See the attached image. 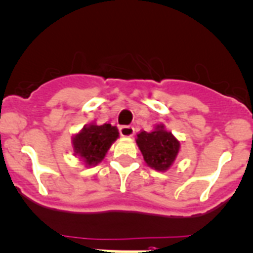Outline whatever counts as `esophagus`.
<instances>
[{"instance_id": "34e87169", "label": "esophagus", "mask_w": 253, "mask_h": 253, "mask_svg": "<svg viewBox=\"0 0 253 253\" xmlns=\"http://www.w3.org/2000/svg\"><path fill=\"white\" fill-rule=\"evenodd\" d=\"M133 132H135V129L132 126H122L120 128V133L124 137H131V136H133Z\"/></svg>"}]
</instances>
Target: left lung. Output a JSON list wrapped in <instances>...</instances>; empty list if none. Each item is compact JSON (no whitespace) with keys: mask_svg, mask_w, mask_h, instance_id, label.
Here are the masks:
<instances>
[{"mask_svg":"<svg viewBox=\"0 0 253 253\" xmlns=\"http://www.w3.org/2000/svg\"><path fill=\"white\" fill-rule=\"evenodd\" d=\"M136 143L147 166L158 171L169 170L180 150V141L163 124L156 125L150 132H138Z\"/></svg>","mask_w":253,"mask_h":253,"instance_id":"1","label":"left lung"}]
</instances>
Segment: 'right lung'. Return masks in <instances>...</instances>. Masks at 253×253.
Instances as JSON below:
<instances>
[{"instance_id":"1","label":"right lung","mask_w":253,"mask_h":253,"mask_svg":"<svg viewBox=\"0 0 253 253\" xmlns=\"http://www.w3.org/2000/svg\"><path fill=\"white\" fill-rule=\"evenodd\" d=\"M118 128L111 124L85 125L72 137L74 155L87 168L98 165L108 152L112 143L118 138Z\"/></svg>"}]
</instances>
